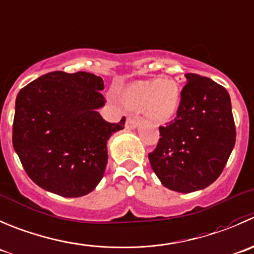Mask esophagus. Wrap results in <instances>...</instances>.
<instances>
[{
	"mask_svg": "<svg viewBox=\"0 0 254 254\" xmlns=\"http://www.w3.org/2000/svg\"><path fill=\"white\" fill-rule=\"evenodd\" d=\"M139 125V120L134 119V117H128L126 121V128L128 129H134V128L138 127Z\"/></svg>",
	"mask_w": 254,
	"mask_h": 254,
	"instance_id": "34e87169",
	"label": "esophagus"
}]
</instances>
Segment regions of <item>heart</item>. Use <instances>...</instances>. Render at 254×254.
I'll use <instances>...</instances> for the list:
<instances>
[{
	"instance_id": "1",
	"label": "heart",
	"mask_w": 254,
	"mask_h": 254,
	"mask_svg": "<svg viewBox=\"0 0 254 254\" xmlns=\"http://www.w3.org/2000/svg\"><path fill=\"white\" fill-rule=\"evenodd\" d=\"M121 99L130 109H143L150 120L168 121L180 106V89L170 79L145 80L128 85Z\"/></svg>"
}]
</instances>
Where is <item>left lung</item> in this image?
<instances>
[{
    "mask_svg": "<svg viewBox=\"0 0 254 254\" xmlns=\"http://www.w3.org/2000/svg\"><path fill=\"white\" fill-rule=\"evenodd\" d=\"M185 77L177 117L159 127V142L148 158L165 188L187 194L220 177L235 147L236 127L225 87L197 74Z\"/></svg>",
    "mask_w": 254,
    "mask_h": 254,
    "instance_id": "1",
    "label": "left lung"
}]
</instances>
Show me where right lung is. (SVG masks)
<instances>
[{"label":"right lung","mask_w":254,"mask_h":254,"mask_svg":"<svg viewBox=\"0 0 254 254\" xmlns=\"http://www.w3.org/2000/svg\"><path fill=\"white\" fill-rule=\"evenodd\" d=\"M104 80L85 71H53L24 86L16 99L12 143L28 177L64 197H80L101 182L107 140L126 119L110 124Z\"/></svg>","instance_id":"right-lung-1"}]
</instances>
